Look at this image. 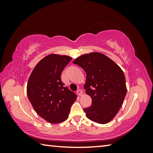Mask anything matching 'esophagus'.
<instances>
[{"label": "esophagus", "mask_w": 153, "mask_h": 153, "mask_svg": "<svg viewBox=\"0 0 153 153\" xmlns=\"http://www.w3.org/2000/svg\"><path fill=\"white\" fill-rule=\"evenodd\" d=\"M77 94L79 96V97H81V96L83 95V91L82 90H77Z\"/></svg>", "instance_id": "34e87169"}]
</instances>
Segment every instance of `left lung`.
Returning <instances> with one entry per match:
<instances>
[{"mask_svg": "<svg viewBox=\"0 0 153 153\" xmlns=\"http://www.w3.org/2000/svg\"><path fill=\"white\" fill-rule=\"evenodd\" d=\"M86 73V93L92 98L84 108L89 120L100 124L111 121L123 105L127 93L123 71L115 62L100 53L85 54L75 59Z\"/></svg>", "mask_w": 153, "mask_h": 153, "instance_id": "1", "label": "left lung"}]
</instances>
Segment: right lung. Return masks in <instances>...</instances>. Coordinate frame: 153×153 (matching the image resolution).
Listing matches in <instances>:
<instances>
[{"label": "right lung", "mask_w": 153, "mask_h": 153, "mask_svg": "<svg viewBox=\"0 0 153 153\" xmlns=\"http://www.w3.org/2000/svg\"><path fill=\"white\" fill-rule=\"evenodd\" d=\"M72 58L51 54L38 62L31 74L27 94L36 112L51 123H59L69 117L77 95L65 87L61 73Z\"/></svg>", "instance_id": "1"}]
</instances>
